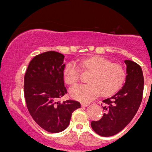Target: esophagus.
<instances>
[{
	"label": "esophagus",
	"mask_w": 152,
	"mask_h": 152,
	"mask_svg": "<svg viewBox=\"0 0 152 152\" xmlns=\"http://www.w3.org/2000/svg\"><path fill=\"white\" fill-rule=\"evenodd\" d=\"M90 105V103H81V105H82L83 107H87V106H88V105Z\"/></svg>",
	"instance_id": "34e87169"
}]
</instances>
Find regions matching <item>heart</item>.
Listing matches in <instances>:
<instances>
[{
	"label": "heart",
	"instance_id": "b5f03b06",
	"mask_svg": "<svg viewBox=\"0 0 152 152\" xmlns=\"http://www.w3.org/2000/svg\"><path fill=\"white\" fill-rule=\"evenodd\" d=\"M80 64L86 71L91 72L86 84L76 85L70 88L72 98L81 102H88L99 93L103 96L110 95L121 86L124 83L125 70L118 64L111 63L100 56H93L81 61ZM80 69L75 62L68 64L64 71V78L69 85L78 82Z\"/></svg>",
	"mask_w": 152,
	"mask_h": 152
}]
</instances>
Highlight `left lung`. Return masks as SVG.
Returning <instances> with one entry per match:
<instances>
[{
    "mask_svg": "<svg viewBox=\"0 0 152 152\" xmlns=\"http://www.w3.org/2000/svg\"><path fill=\"white\" fill-rule=\"evenodd\" d=\"M124 62L127 66L124 85L113 96L103 101L105 113L100 120L91 122L92 128L100 136H113L124 129L142 102L144 77L141 67L131 60Z\"/></svg>",
    "mask_w": 152,
    "mask_h": 152,
    "instance_id": "1",
    "label": "left lung"
}]
</instances>
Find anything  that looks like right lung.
Returning a JSON list of instances; mask_svg holds the SVG:
<instances>
[{"mask_svg": "<svg viewBox=\"0 0 152 152\" xmlns=\"http://www.w3.org/2000/svg\"><path fill=\"white\" fill-rule=\"evenodd\" d=\"M64 56L47 51L30 61L24 80L27 109L34 120L45 130L61 132L67 128L72 113L80 108V102L60 98L67 93L64 81Z\"/></svg>", "mask_w": 152, "mask_h": 152, "instance_id": "1", "label": "right lung"}]
</instances>
